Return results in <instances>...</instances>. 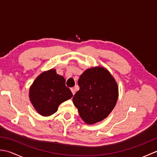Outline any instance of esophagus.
I'll return each instance as SVG.
<instances>
[{
    "label": "esophagus",
    "instance_id": "obj_1",
    "mask_svg": "<svg viewBox=\"0 0 157 157\" xmlns=\"http://www.w3.org/2000/svg\"><path fill=\"white\" fill-rule=\"evenodd\" d=\"M71 92H72V94H73V95H74V94H75V90H74V88H71Z\"/></svg>",
    "mask_w": 157,
    "mask_h": 157
}]
</instances>
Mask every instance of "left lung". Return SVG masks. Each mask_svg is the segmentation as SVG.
Listing matches in <instances>:
<instances>
[{
    "instance_id": "1",
    "label": "left lung",
    "mask_w": 157,
    "mask_h": 157,
    "mask_svg": "<svg viewBox=\"0 0 157 157\" xmlns=\"http://www.w3.org/2000/svg\"><path fill=\"white\" fill-rule=\"evenodd\" d=\"M79 90L73 98L82 119L88 125L107 117L117 102L118 85L103 67L87 69L79 76Z\"/></svg>"
}]
</instances>
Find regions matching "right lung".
Listing matches in <instances>:
<instances>
[{"label": "right lung", "instance_id": "right-lung-1", "mask_svg": "<svg viewBox=\"0 0 157 157\" xmlns=\"http://www.w3.org/2000/svg\"><path fill=\"white\" fill-rule=\"evenodd\" d=\"M73 96L65 86V79L51 69L40 74L29 88V98L40 115L51 116L57 111L62 102Z\"/></svg>", "mask_w": 157, "mask_h": 157}]
</instances>
